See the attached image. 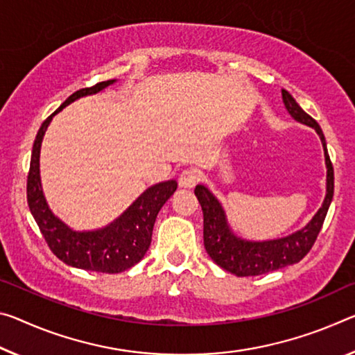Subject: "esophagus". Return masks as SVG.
Returning a JSON list of instances; mask_svg holds the SVG:
<instances>
[{"mask_svg":"<svg viewBox=\"0 0 355 355\" xmlns=\"http://www.w3.org/2000/svg\"><path fill=\"white\" fill-rule=\"evenodd\" d=\"M198 177H199L198 168H193V167L184 168V171H183L182 173H180V177H178V184H180V187H182V188L191 189V188L196 187V182H198Z\"/></svg>","mask_w":355,"mask_h":355,"instance_id":"34e87169","label":"esophagus"}]
</instances>
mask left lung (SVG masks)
I'll list each match as a JSON object with an SVG mask.
<instances>
[{
	"label": "left lung",
	"instance_id": "left-lung-1",
	"mask_svg": "<svg viewBox=\"0 0 355 355\" xmlns=\"http://www.w3.org/2000/svg\"><path fill=\"white\" fill-rule=\"evenodd\" d=\"M283 101L289 114L297 121L316 129L324 145L325 164H327V194L324 204L314 215L306 227L288 237L267 240V241H250L237 237L230 229L226 211L215 194L210 189L198 184L194 189L196 196L204 211V246L213 261L219 267L237 277H257L266 275L275 270L292 266L300 262L309 250L313 248L314 241L322 229L325 215H327L331 198H334V166L327 153V145L322 134V129L314 118L309 116L302 107L295 103V99L283 89Z\"/></svg>",
	"mask_w": 355,
	"mask_h": 355
}]
</instances>
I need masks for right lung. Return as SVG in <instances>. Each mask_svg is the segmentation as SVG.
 <instances>
[{
	"mask_svg": "<svg viewBox=\"0 0 355 355\" xmlns=\"http://www.w3.org/2000/svg\"><path fill=\"white\" fill-rule=\"evenodd\" d=\"M114 82L115 80L99 82L96 85L72 93L42 123L37 131L35 145H33L30 172H28L26 180L28 207H30L31 215L37 223L50 251L67 266L98 273L125 272L136 266L145 256V252L150 248L157 213L178 187L175 180L155 184L145 191L116 221L104 229L94 230V232H76L50 211L47 202L44 199L41 177H39V150H41V142L49 123L53 115L58 114L72 101L87 96V94L98 93Z\"/></svg>",
	"mask_w": 355,
	"mask_h": 355,
	"instance_id": "right-lung-1",
	"label": "right lung"
}]
</instances>
